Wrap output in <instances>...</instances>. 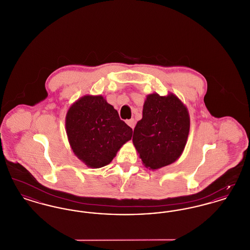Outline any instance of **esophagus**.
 I'll return each instance as SVG.
<instances>
[{
	"label": "esophagus",
	"instance_id": "esophagus-1",
	"mask_svg": "<svg viewBox=\"0 0 250 250\" xmlns=\"http://www.w3.org/2000/svg\"><path fill=\"white\" fill-rule=\"evenodd\" d=\"M126 124L130 126L132 129H134V127H135V125H136V122H135V120L130 119V120H126Z\"/></svg>",
	"mask_w": 250,
	"mask_h": 250
}]
</instances>
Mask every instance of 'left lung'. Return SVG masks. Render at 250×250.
Returning a JSON list of instances; mask_svg holds the SVG:
<instances>
[{"label": "left lung", "mask_w": 250, "mask_h": 250, "mask_svg": "<svg viewBox=\"0 0 250 250\" xmlns=\"http://www.w3.org/2000/svg\"><path fill=\"white\" fill-rule=\"evenodd\" d=\"M189 127L188 110L176 95H147L143 119L132 139L143 165L155 170L175 162L185 149Z\"/></svg>", "instance_id": "8db88e82"}]
</instances>
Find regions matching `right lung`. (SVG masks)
Listing matches in <instances>:
<instances>
[{
	"label": "right lung",
	"instance_id": "1",
	"mask_svg": "<svg viewBox=\"0 0 250 250\" xmlns=\"http://www.w3.org/2000/svg\"><path fill=\"white\" fill-rule=\"evenodd\" d=\"M65 128L75 155L93 168L109 164L133 132L102 95L77 100L66 113Z\"/></svg>",
	"mask_w": 250,
	"mask_h": 250
}]
</instances>
